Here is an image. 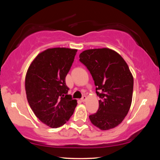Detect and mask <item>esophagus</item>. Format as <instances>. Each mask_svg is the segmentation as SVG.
Listing matches in <instances>:
<instances>
[{
	"mask_svg": "<svg viewBox=\"0 0 160 160\" xmlns=\"http://www.w3.org/2000/svg\"><path fill=\"white\" fill-rule=\"evenodd\" d=\"M86 99H87V97H86L85 95H84V96H82V98H81V101H82V102H85V100H86Z\"/></svg>",
	"mask_w": 160,
	"mask_h": 160,
	"instance_id": "obj_1",
	"label": "esophagus"
}]
</instances>
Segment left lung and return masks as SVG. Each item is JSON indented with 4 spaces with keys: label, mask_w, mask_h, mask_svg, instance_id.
Returning a JSON list of instances; mask_svg holds the SVG:
<instances>
[{
    "label": "left lung",
    "mask_w": 160,
    "mask_h": 160,
    "mask_svg": "<svg viewBox=\"0 0 160 160\" xmlns=\"http://www.w3.org/2000/svg\"><path fill=\"white\" fill-rule=\"evenodd\" d=\"M79 58L92 75L100 98L97 112L89 116L90 121L102 131L115 128L131 105L133 78L128 65L118 53L107 48L85 50Z\"/></svg>",
    "instance_id": "left-lung-1"
}]
</instances>
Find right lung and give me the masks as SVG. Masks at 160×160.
I'll return each mask as SVG.
<instances>
[{"instance_id":"1","label":"right lung","mask_w":160,"mask_h":160,"mask_svg":"<svg viewBox=\"0 0 160 160\" xmlns=\"http://www.w3.org/2000/svg\"><path fill=\"white\" fill-rule=\"evenodd\" d=\"M76 49L48 48L40 53L29 67L25 90L29 106L48 126L58 128L69 120L77 100L68 94L66 77L74 61Z\"/></svg>"}]
</instances>
